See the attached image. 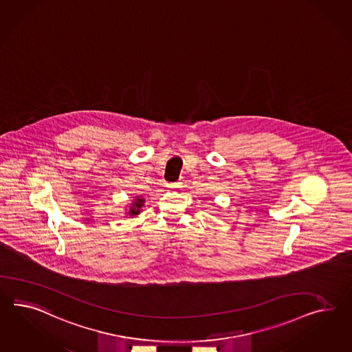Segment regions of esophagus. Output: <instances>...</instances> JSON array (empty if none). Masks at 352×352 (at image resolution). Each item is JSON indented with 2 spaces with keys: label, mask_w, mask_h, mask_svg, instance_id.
I'll list each match as a JSON object with an SVG mask.
<instances>
[{
  "label": "esophagus",
  "mask_w": 352,
  "mask_h": 352,
  "mask_svg": "<svg viewBox=\"0 0 352 352\" xmlns=\"http://www.w3.org/2000/svg\"><path fill=\"white\" fill-rule=\"evenodd\" d=\"M166 188L168 190H179L181 188V182H175V184H167Z\"/></svg>",
  "instance_id": "esophagus-1"
}]
</instances>
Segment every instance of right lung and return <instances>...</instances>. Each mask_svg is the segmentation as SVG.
<instances>
[{
  "label": "right lung",
  "mask_w": 352,
  "mask_h": 352,
  "mask_svg": "<svg viewBox=\"0 0 352 352\" xmlns=\"http://www.w3.org/2000/svg\"><path fill=\"white\" fill-rule=\"evenodd\" d=\"M145 199L142 195H136L134 199L131 200V203L129 204V207L126 209V216H130V218L133 217L139 216L140 212H143L142 208L144 207Z\"/></svg>",
  "instance_id": "1"
}]
</instances>
